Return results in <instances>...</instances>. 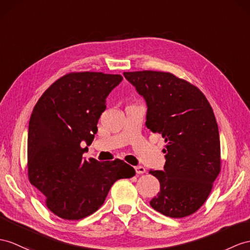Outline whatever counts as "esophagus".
Returning a JSON list of instances; mask_svg holds the SVG:
<instances>
[{
  "label": "esophagus",
  "instance_id": "1",
  "mask_svg": "<svg viewBox=\"0 0 250 250\" xmlns=\"http://www.w3.org/2000/svg\"><path fill=\"white\" fill-rule=\"evenodd\" d=\"M136 172H137V174H144L146 172V169L142 166H138V167H136Z\"/></svg>",
  "mask_w": 250,
  "mask_h": 250
}]
</instances>
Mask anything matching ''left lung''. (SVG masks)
<instances>
[{
	"label": "left lung",
	"mask_w": 250,
	"mask_h": 250,
	"mask_svg": "<svg viewBox=\"0 0 250 250\" xmlns=\"http://www.w3.org/2000/svg\"><path fill=\"white\" fill-rule=\"evenodd\" d=\"M147 105L146 127L166 141L163 171H153L160 192L150 206L163 215L193 214L208 198L221 172L220 133L208 100L172 73L124 72Z\"/></svg>",
	"instance_id": "8db88e82"
}]
</instances>
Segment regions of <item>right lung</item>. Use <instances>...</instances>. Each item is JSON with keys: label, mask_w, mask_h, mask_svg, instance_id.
<instances>
[{"label": "right lung", "mask_w": 250, "mask_h": 250, "mask_svg": "<svg viewBox=\"0 0 250 250\" xmlns=\"http://www.w3.org/2000/svg\"><path fill=\"white\" fill-rule=\"evenodd\" d=\"M122 79L102 72L69 73L45 90L30 115L28 179L45 196L47 208L64 220L91 215L115 181L136 174L120 159L84 160L81 146L92 143L107 96Z\"/></svg>", "instance_id": "add662e5"}]
</instances>
